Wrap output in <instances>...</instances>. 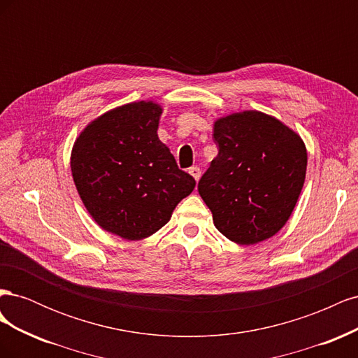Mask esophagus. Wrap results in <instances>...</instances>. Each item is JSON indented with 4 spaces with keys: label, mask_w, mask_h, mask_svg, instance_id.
<instances>
[{
    "label": "esophagus",
    "mask_w": 358,
    "mask_h": 358,
    "mask_svg": "<svg viewBox=\"0 0 358 358\" xmlns=\"http://www.w3.org/2000/svg\"><path fill=\"white\" fill-rule=\"evenodd\" d=\"M188 171H189V175H191L194 179H196V180H199V179H200V176H201V170H200L199 167H191Z\"/></svg>",
    "instance_id": "obj_1"
}]
</instances>
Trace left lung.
Wrapping results in <instances>:
<instances>
[{"mask_svg": "<svg viewBox=\"0 0 358 358\" xmlns=\"http://www.w3.org/2000/svg\"><path fill=\"white\" fill-rule=\"evenodd\" d=\"M220 152L199 182L213 224L237 245L275 236L289 220L305 183L308 150L275 116L243 110L213 124Z\"/></svg>", "mask_w": 358, "mask_h": 358, "instance_id": "left-lung-1", "label": "left lung"}]
</instances>
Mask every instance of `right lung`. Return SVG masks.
<instances>
[{"instance_id": "1", "label": "right lung", "mask_w": 358, "mask_h": 358, "mask_svg": "<svg viewBox=\"0 0 358 358\" xmlns=\"http://www.w3.org/2000/svg\"><path fill=\"white\" fill-rule=\"evenodd\" d=\"M161 113L152 100L115 107L86 125L71 149V176L86 210L125 241L157 233L196 188L158 137Z\"/></svg>"}]
</instances>
